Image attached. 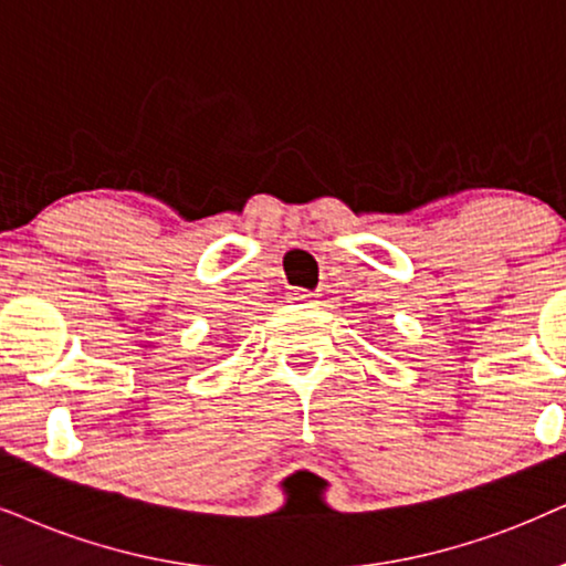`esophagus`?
<instances>
[{"instance_id":"esophagus-1","label":"esophagus","mask_w":566,"mask_h":566,"mask_svg":"<svg viewBox=\"0 0 566 566\" xmlns=\"http://www.w3.org/2000/svg\"><path fill=\"white\" fill-rule=\"evenodd\" d=\"M313 292H307V290H292L290 292V300L292 303H297V305H303V303H313Z\"/></svg>"}]
</instances>
